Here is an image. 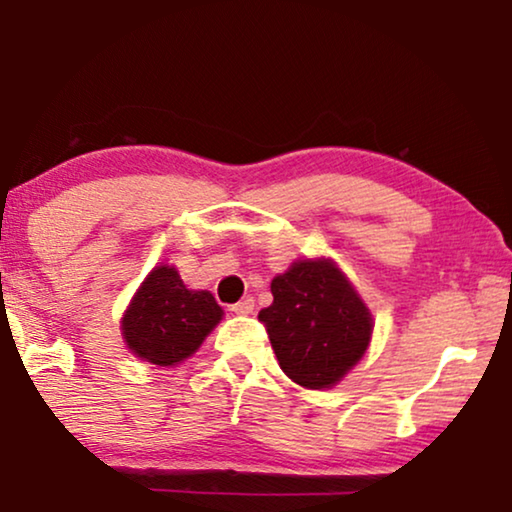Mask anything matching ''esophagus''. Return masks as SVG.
I'll return each mask as SVG.
<instances>
[{"label":"esophagus","mask_w":512,"mask_h":512,"mask_svg":"<svg viewBox=\"0 0 512 512\" xmlns=\"http://www.w3.org/2000/svg\"><path fill=\"white\" fill-rule=\"evenodd\" d=\"M230 312H235V314H242V317H247V314L254 312V298H251V296L242 298L240 303L230 305Z\"/></svg>","instance_id":"34e87169"}]
</instances>
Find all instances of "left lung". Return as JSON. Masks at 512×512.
Listing matches in <instances>:
<instances>
[{
	"label": "left lung",
	"mask_w": 512,
	"mask_h": 512,
	"mask_svg": "<svg viewBox=\"0 0 512 512\" xmlns=\"http://www.w3.org/2000/svg\"><path fill=\"white\" fill-rule=\"evenodd\" d=\"M258 312L279 366L307 389L333 387L366 354L373 319L331 261H298L272 279Z\"/></svg>",
	"instance_id": "obj_1"
}]
</instances>
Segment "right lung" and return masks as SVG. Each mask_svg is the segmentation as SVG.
<instances>
[{
	"instance_id": "right-lung-1",
	"label": "right lung",
	"mask_w": 512,
	"mask_h": 512,
	"mask_svg": "<svg viewBox=\"0 0 512 512\" xmlns=\"http://www.w3.org/2000/svg\"><path fill=\"white\" fill-rule=\"evenodd\" d=\"M221 317L212 293L188 291L177 270L158 265L123 314V335L139 359L174 366L202 345Z\"/></svg>"
}]
</instances>
